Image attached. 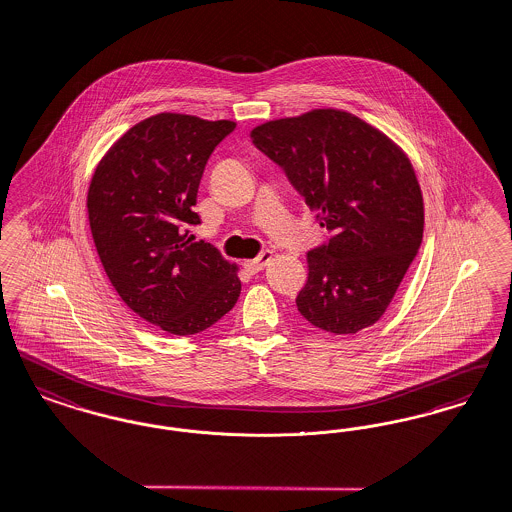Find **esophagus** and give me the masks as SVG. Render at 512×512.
<instances>
[{
    "instance_id": "34e87169",
    "label": "esophagus",
    "mask_w": 512,
    "mask_h": 512,
    "mask_svg": "<svg viewBox=\"0 0 512 512\" xmlns=\"http://www.w3.org/2000/svg\"><path fill=\"white\" fill-rule=\"evenodd\" d=\"M271 260V252L269 250H264L258 258H254V260H246L243 262L244 269L248 271V273H258L260 269L266 268L268 266V262Z\"/></svg>"
}]
</instances>
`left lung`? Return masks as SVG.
I'll return each instance as SVG.
<instances>
[{
	"label": "left lung",
	"instance_id": "1",
	"mask_svg": "<svg viewBox=\"0 0 512 512\" xmlns=\"http://www.w3.org/2000/svg\"><path fill=\"white\" fill-rule=\"evenodd\" d=\"M250 138L331 233L308 252L298 312L335 335L374 325L422 244L424 200L412 163L391 138L341 109L268 121Z\"/></svg>",
	"mask_w": 512,
	"mask_h": 512
}]
</instances>
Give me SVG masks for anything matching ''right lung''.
<instances>
[{
    "label": "right lung",
    "instance_id": "right-lung-1",
    "mask_svg": "<svg viewBox=\"0 0 512 512\" xmlns=\"http://www.w3.org/2000/svg\"><path fill=\"white\" fill-rule=\"evenodd\" d=\"M235 127L158 113L121 136L90 181V231L113 289L171 335L208 329L241 295L237 266L189 231L204 167Z\"/></svg>",
    "mask_w": 512,
    "mask_h": 512
}]
</instances>
